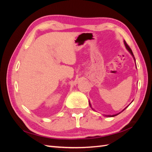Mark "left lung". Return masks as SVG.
Returning a JSON list of instances; mask_svg holds the SVG:
<instances>
[{"instance_id": "obj_1", "label": "left lung", "mask_w": 152, "mask_h": 152, "mask_svg": "<svg viewBox=\"0 0 152 152\" xmlns=\"http://www.w3.org/2000/svg\"><path fill=\"white\" fill-rule=\"evenodd\" d=\"M124 45H125V46H126V48L127 49V50H128V51L130 53V54L132 55V56L133 57V59H134V61H135V63H136V59H135V58H134V54H133V53H132V50L131 49V48H129V45L127 44V43H126V41L125 40H124ZM131 102V103H132ZM89 105H90V107H91V108L92 109H93V110H94L93 108H92V107H91V103H90V102H89ZM130 103V104H131ZM129 105L127 106V107H126L125 108H124L123 110H122V111H121V112H119V113H117V114H115V115H104V116H106V117H115V116H116V115H118V114H120L121 112H122L123 111H124V110H125L126 108H127L128 107H129Z\"/></svg>"}]
</instances>
